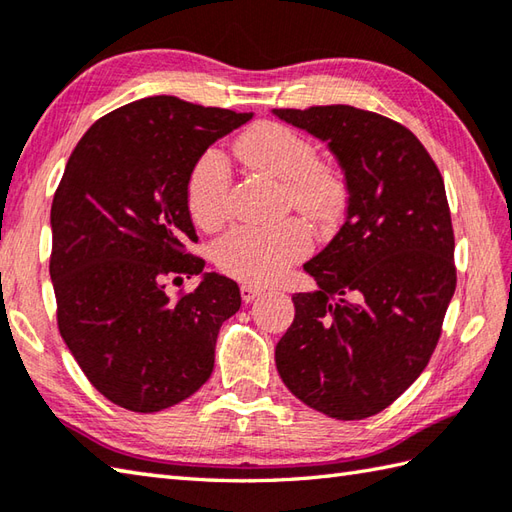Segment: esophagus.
<instances>
[{"instance_id": "1", "label": "esophagus", "mask_w": 512, "mask_h": 512, "mask_svg": "<svg viewBox=\"0 0 512 512\" xmlns=\"http://www.w3.org/2000/svg\"><path fill=\"white\" fill-rule=\"evenodd\" d=\"M239 292H242V299H244V303H253L259 295H262V290H259V288H253V286H242V288H239Z\"/></svg>"}]
</instances>
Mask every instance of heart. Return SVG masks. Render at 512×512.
Returning <instances> with one entry per match:
<instances>
[{"mask_svg": "<svg viewBox=\"0 0 512 512\" xmlns=\"http://www.w3.org/2000/svg\"><path fill=\"white\" fill-rule=\"evenodd\" d=\"M237 156L248 167L284 182L286 202L317 224H330L347 202L343 173L317 160V147L297 129L281 123H257L237 140ZM231 167L220 149H206L195 158L187 178V206L193 222L213 231L228 215ZM312 235L301 220L277 226H235L217 239L213 259L228 277L266 286L310 253Z\"/></svg>", "mask_w": 512, "mask_h": 512, "instance_id": "1", "label": "heart"}]
</instances>
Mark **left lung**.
<instances>
[{
	"label": "left lung",
	"mask_w": 512,
	"mask_h": 512,
	"mask_svg": "<svg viewBox=\"0 0 512 512\" xmlns=\"http://www.w3.org/2000/svg\"><path fill=\"white\" fill-rule=\"evenodd\" d=\"M328 143L345 173L347 215L303 270L295 321L275 347L286 387L336 420L389 407L436 350L455 292L444 180L407 127L352 105L273 110Z\"/></svg>",
	"instance_id": "obj_1"
}]
</instances>
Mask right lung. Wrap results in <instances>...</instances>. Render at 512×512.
Returning <instances> with one entry per match:
<instances>
[{"label": "right lung", "mask_w": 512, "mask_h": 512, "mask_svg": "<svg viewBox=\"0 0 512 512\" xmlns=\"http://www.w3.org/2000/svg\"><path fill=\"white\" fill-rule=\"evenodd\" d=\"M253 114L149 96L99 118L54 193L50 279L65 345L114 405L154 413L209 380L220 325L242 306L233 279L202 273L187 206L191 165ZM200 274L173 302L169 278Z\"/></svg>", "instance_id": "1"}]
</instances>
